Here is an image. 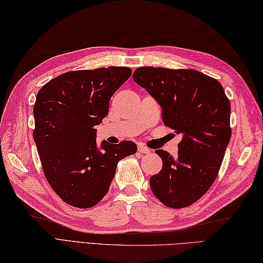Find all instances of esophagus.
<instances>
[{"mask_svg": "<svg viewBox=\"0 0 263 263\" xmlns=\"http://www.w3.org/2000/svg\"><path fill=\"white\" fill-rule=\"evenodd\" d=\"M151 149L147 148L145 146H138V153L139 154H149Z\"/></svg>", "mask_w": 263, "mask_h": 263, "instance_id": "obj_1", "label": "esophagus"}]
</instances>
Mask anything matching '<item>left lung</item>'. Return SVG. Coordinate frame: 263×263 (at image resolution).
Wrapping results in <instances>:
<instances>
[{
    "instance_id": "left-lung-1",
    "label": "left lung",
    "mask_w": 263,
    "mask_h": 263,
    "mask_svg": "<svg viewBox=\"0 0 263 263\" xmlns=\"http://www.w3.org/2000/svg\"><path fill=\"white\" fill-rule=\"evenodd\" d=\"M162 107L165 126L182 134L176 156L157 149L163 167L151 177L164 205L186 208L212 186L231 138V105L221 83L193 69L142 67L133 73Z\"/></svg>"
}]
</instances>
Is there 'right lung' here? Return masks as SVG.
Listing matches in <instances>:
<instances>
[{"label":"right lung","mask_w":263,"mask_h":263,"mask_svg":"<svg viewBox=\"0 0 263 263\" xmlns=\"http://www.w3.org/2000/svg\"><path fill=\"white\" fill-rule=\"evenodd\" d=\"M132 69L76 70L44 85L33 107V139L49 185L69 205L88 209L107 194L120 159L136 144L96 143V128L109 110V100Z\"/></svg>","instance_id":"obj_1"}]
</instances>
